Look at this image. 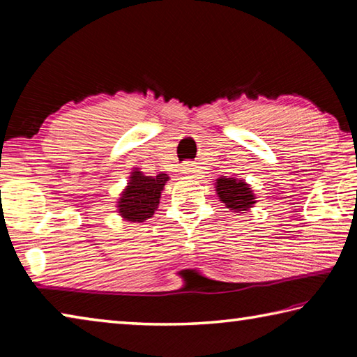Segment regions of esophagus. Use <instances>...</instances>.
Here are the masks:
<instances>
[{
    "label": "esophagus",
    "instance_id": "34e87169",
    "mask_svg": "<svg viewBox=\"0 0 357 357\" xmlns=\"http://www.w3.org/2000/svg\"><path fill=\"white\" fill-rule=\"evenodd\" d=\"M183 172L185 174H193V173H195V165H193V164H184L183 165Z\"/></svg>",
    "mask_w": 357,
    "mask_h": 357
}]
</instances>
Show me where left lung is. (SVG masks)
Here are the masks:
<instances>
[{
  "mask_svg": "<svg viewBox=\"0 0 357 357\" xmlns=\"http://www.w3.org/2000/svg\"><path fill=\"white\" fill-rule=\"evenodd\" d=\"M215 192L220 202L225 203V206L233 213L249 211L257 203L255 193L252 192V187L244 179L220 176L215 183Z\"/></svg>",
  "mask_w": 357,
  "mask_h": 357,
  "instance_id": "obj_1",
  "label": "left lung"
}]
</instances>
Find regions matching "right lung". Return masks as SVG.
<instances>
[{"label":"right lung","instance_id":"obj_1","mask_svg":"<svg viewBox=\"0 0 357 357\" xmlns=\"http://www.w3.org/2000/svg\"><path fill=\"white\" fill-rule=\"evenodd\" d=\"M168 179L170 178L165 173L144 176L143 172L135 168L118 200L119 215L128 222H144L153 217L154 211L159 208L160 193Z\"/></svg>","mask_w":357,"mask_h":357}]
</instances>
